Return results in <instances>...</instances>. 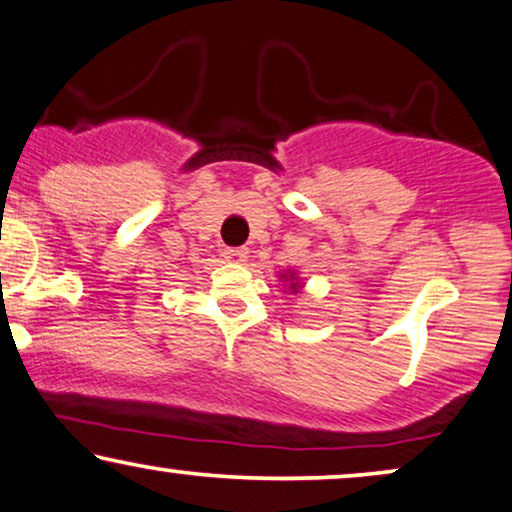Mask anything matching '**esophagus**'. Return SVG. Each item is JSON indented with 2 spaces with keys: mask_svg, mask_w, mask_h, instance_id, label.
I'll return each instance as SVG.
<instances>
[{
  "mask_svg": "<svg viewBox=\"0 0 512 512\" xmlns=\"http://www.w3.org/2000/svg\"><path fill=\"white\" fill-rule=\"evenodd\" d=\"M247 254H249V251L244 249V247H228L226 251H223V256H226L228 261H235V263L244 261V258H247Z\"/></svg>",
  "mask_w": 512,
  "mask_h": 512,
  "instance_id": "esophagus-1",
  "label": "esophagus"
}]
</instances>
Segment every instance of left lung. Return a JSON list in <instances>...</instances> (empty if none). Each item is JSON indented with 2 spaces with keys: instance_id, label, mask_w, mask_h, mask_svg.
<instances>
[{
  "instance_id": "1",
  "label": "left lung",
  "mask_w": 512,
  "mask_h": 512,
  "mask_svg": "<svg viewBox=\"0 0 512 512\" xmlns=\"http://www.w3.org/2000/svg\"><path fill=\"white\" fill-rule=\"evenodd\" d=\"M282 277H286V275H282ZM291 282H293V275H291ZM291 289L296 291V289H298V282H296V284H291Z\"/></svg>"
}]
</instances>
